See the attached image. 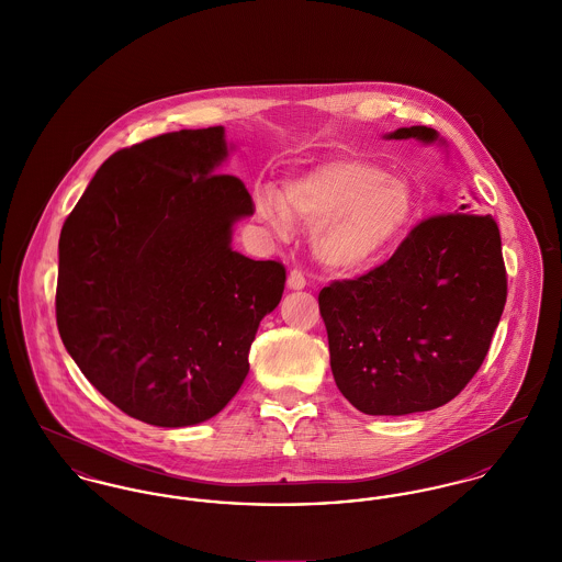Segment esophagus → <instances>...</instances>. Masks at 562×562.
<instances>
[{"label":"esophagus","mask_w":562,"mask_h":562,"mask_svg":"<svg viewBox=\"0 0 562 562\" xmlns=\"http://www.w3.org/2000/svg\"><path fill=\"white\" fill-rule=\"evenodd\" d=\"M304 285H306L304 274L300 272L299 268H294V270L288 274V288H290V290H304Z\"/></svg>","instance_id":"esophagus-1"}]
</instances>
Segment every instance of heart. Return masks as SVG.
<instances>
[{"label": "heart", "instance_id": "b5f03b06", "mask_svg": "<svg viewBox=\"0 0 562 562\" xmlns=\"http://www.w3.org/2000/svg\"><path fill=\"white\" fill-rule=\"evenodd\" d=\"M256 217L277 238H290L294 217L311 227L319 262L356 272L381 260L412 227V186L364 159H337L288 181L283 193L256 191Z\"/></svg>", "mask_w": 562, "mask_h": 562}]
</instances>
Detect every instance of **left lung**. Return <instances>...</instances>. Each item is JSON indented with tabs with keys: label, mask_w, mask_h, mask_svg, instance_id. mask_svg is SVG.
Instances as JSON below:
<instances>
[{
	"label": "left lung",
	"mask_w": 562,
	"mask_h": 562,
	"mask_svg": "<svg viewBox=\"0 0 562 562\" xmlns=\"http://www.w3.org/2000/svg\"><path fill=\"white\" fill-rule=\"evenodd\" d=\"M385 138L443 143L432 127ZM435 215L371 272L319 292L340 394L367 415L430 412L480 371L507 300L498 225L490 215Z\"/></svg>",
	"instance_id": "obj_1"
}]
</instances>
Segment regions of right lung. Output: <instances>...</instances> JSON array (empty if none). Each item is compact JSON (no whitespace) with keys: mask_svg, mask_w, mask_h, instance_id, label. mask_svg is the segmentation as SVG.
<instances>
[{"mask_svg":"<svg viewBox=\"0 0 562 562\" xmlns=\"http://www.w3.org/2000/svg\"><path fill=\"white\" fill-rule=\"evenodd\" d=\"M227 153L222 125L116 150L61 227V340L102 396L153 426L222 412L283 296V263L232 249L254 202L240 179L215 175Z\"/></svg>","mask_w":562,"mask_h":562,"instance_id":"right-lung-1","label":"right lung"}]
</instances>
